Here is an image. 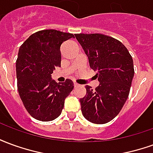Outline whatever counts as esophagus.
Segmentation results:
<instances>
[{"label": "esophagus", "instance_id": "34e87169", "mask_svg": "<svg viewBox=\"0 0 153 153\" xmlns=\"http://www.w3.org/2000/svg\"><path fill=\"white\" fill-rule=\"evenodd\" d=\"M74 86L75 87V88H76V87H79V84H78V83H76V82H74Z\"/></svg>", "mask_w": 153, "mask_h": 153}]
</instances>
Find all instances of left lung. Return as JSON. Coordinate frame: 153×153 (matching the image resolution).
Masks as SVG:
<instances>
[{
    "instance_id": "obj_1",
    "label": "left lung",
    "mask_w": 153,
    "mask_h": 153,
    "mask_svg": "<svg viewBox=\"0 0 153 153\" xmlns=\"http://www.w3.org/2000/svg\"><path fill=\"white\" fill-rule=\"evenodd\" d=\"M96 71L99 85L93 90L86 85L80 98L84 118L94 124H106L115 118L128 98L134 75V61L120 41L100 34H74Z\"/></svg>"
}]
</instances>
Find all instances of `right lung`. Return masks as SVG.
<instances>
[{"label": "right lung", "instance_id": "1", "mask_svg": "<svg viewBox=\"0 0 153 153\" xmlns=\"http://www.w3.org/2000/svg\"><path fill=\"white\" fill-rule=\"evenodd\" d=\"M74 38L55 29L32 34L19 48L16 60L17 86L26 110L38 120L51 121L61 114L65 100L74 88L72 80L57 83L51 79L60 66V46Z\"/></svg>", "mask_w": 153, "mask_h": 153}]
</instances>
